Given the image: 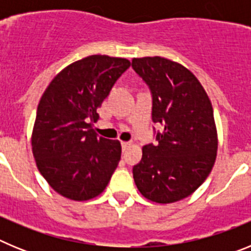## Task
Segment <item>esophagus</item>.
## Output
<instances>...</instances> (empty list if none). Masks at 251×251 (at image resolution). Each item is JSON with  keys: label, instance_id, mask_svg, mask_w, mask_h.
<instances>
[{"label": "esophagus", "instance_id": "34e87169", "mask_svg": "<svg viewBox=\"0 0 251 251\" xmlns=\"http://www.w3.org/2000/svg\"><path fill=\"white\" fill-rule=\"evenodd\" d=\"M130 146H132V143H130V142H122V148H123V151L127 150V148L130 147Z\"/></svg>", "mask_w": 251, "mask_h": 251}]
</instances>
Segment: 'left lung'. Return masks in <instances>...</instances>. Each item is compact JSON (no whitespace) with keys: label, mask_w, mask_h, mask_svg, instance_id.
Wrapping results in <instances>:
<instances>
[{"label":"left lung","mask_w":251,"mask_h":251,"mask_svg":"<svg viewBox=\"0 0 251 251\" xmlns=\"http://www.w3.org/2000/svg\"><path fill=\"white\" fill-rule=\"evenodd\" d=\"M152 94V121L165 129L146 145L133 178L143 196L171 203L190 196L212 170L217 152L214 110L197 77L165 57L132 60Z\"/></svg>","instance_id":"obj_1"}]
</instances>
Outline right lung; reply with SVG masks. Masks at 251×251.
Listing matches in <instances>:
<instances>
[{"mask_svg": "<svg viewBox=\"0 0 251 251\" xmlns=\"http://www.w3.org/2000/svg\"><path fill=\"white\" fill-rule=\"evenodd\" d=\"M129 60L92 55L52 79L37 106L32 153L37 168L57 194L74 201L100 195L121 161L119 141L98 137L97 113Z\"/></svg>", "mask_w": 251, "mask_h": 251, "instance_id": "add662e5", "label": "right lung"}]
</instances>
